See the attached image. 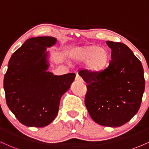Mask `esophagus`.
<instances>
[{
  "mask_svg": "<svg viewBox=\"0 0 149 149\" xmlns=\"http://www.w3.org/2000/svg\"><path fill=\"white\" fill-rule=\"evenodd\" d=\"M75 80H76V81H78V82H83V78H82L81 77H80L78 74H77V75H76V78H75Z\"/></svg>",
  "mask_w": 149,
  "mask_h": 149,
  "instance_id": "obj_1",
  "label": "esophagus"
}]
</instances>
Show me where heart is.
I'll return each mask as SVG.
<instances>
[{
  "mask_svg": "<svg viewBox=\"0 0 149 149\" xmlns=\"http://www.w3.org/2000/svg\"><path fill=\"white\" fill-rule=\"evenodd\" d=\"M71 57L75 61H85V69L90 72L97 73L106 68L109 64L110 55L104 47L89 44L73 50L71 53Z\"/></svg>",
  "mask_w": 149,
  "mask_h": 149,
  "instance_id": "heart-1",
  "label": "heart"
}]
</instances>
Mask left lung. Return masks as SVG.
<instances>
[{"label": "left lung", "instance_id": "8db88e82", "mask_svg": "<svg viewBox=\"0 0 149 149\" xmlns=\"http://www.w3.org/2000/svg\"><path fill=\"white\" fill-rule=\"evenodd\" d=\"M111 60L103 71L78 74L87 83L85 104L95 122L107 127L125 124L139 111L145 88L141 61L127 45L107 41Z\"/></svg>", "mask_w": 149, "mask_h": 149}]
</instances>
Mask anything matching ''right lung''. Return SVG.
Instances as JSON below:
<instances>
[{"mask_svg":"<svg viewBox=\"0 0 149 149\" xmlns=\"http://www.w3.org/2000/svg\"><path fill=\"white\" fill-rule=\"evenodd\" d=\"M50 36L31 38L10 57L3 87L6 103L22 124L42 127L59 111L61 97L75 79L73 73L56 76L47 71V47L55 45Z\"/></svg>","mask_w":149,"mask_h":149,"instance_id":"obj_1","label":"right lung"}]
</instances>
